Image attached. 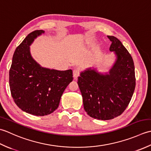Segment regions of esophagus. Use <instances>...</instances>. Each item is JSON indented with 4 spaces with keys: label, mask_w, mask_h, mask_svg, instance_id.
I'll return each mask as SVG.
<instances>
[{
    "label": "esophagus",
    "mask_w": 151,
    "mask_h": 151,
    "mask_svg": "<svg viewBox=\"0 0 151 151\" xmlns=\"http://www.w3.org/2000/svg\"><path fill=\"white\" fill-rule=\"evenodd\" d=\"M79 74H80V73H79V70H78V69L73 70V78H77L79 76Z\"/></svg>",
    "instance_id": "1"
}]
</instances>
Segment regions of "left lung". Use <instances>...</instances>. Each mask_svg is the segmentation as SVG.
Wrapping results in <instances>:
<instances>
[{
    "instance_id": "obj_1",
    "label": "left lung",
    "mask_w": 151,
    "mask_h": 151,
    "mask_svg": "<svg viewBox=\"0 0 151 151\" xmlns=\"http://www.w3.org/2000/svg\"><path fill=\"white\" fill-rule=\"evenodd\" d=\"M111 42L115 62L109 73L103 74L88 68L80 73L78 83L85 111L98 120H110L121 115L127 109L136 87L134 64L131 55L115 36Z\"/></svg>"
}]
</instances>
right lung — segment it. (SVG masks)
Instances as JSON below:
<instances>
[{
	"mask_svg": "<svg viewBox=\"0 0 151 151\" xmlns=\"http://www.w3.org/2000/svg\"><path fill=\"white\" fill-rule=\"evenodd\" d=\"M44 32L37 30L27 35L15 49L9 72L15 103L23 111L36 116L47 115L56 110L63 92L73 80L72 70L46 68L32 57L30 45Z\"/></svg>",
	"mask_w": 151,
	"mask_h": 151,
	"instance_id": "1",
	"label": "right lung"
}]
</instances>
